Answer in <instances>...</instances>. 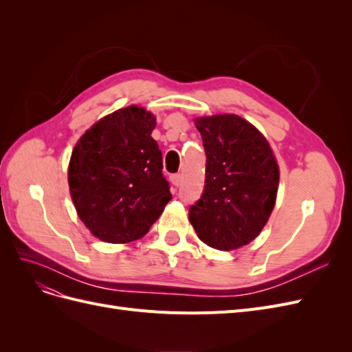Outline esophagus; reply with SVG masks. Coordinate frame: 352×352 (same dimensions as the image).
Masks as SVG:
<instances>
[{"instance_id":"obj_1","label":"esophagus","mask_w":352,"mask_h":352,"mask_svg":"<svg viewBox=\"0 0 352 352\" xmlns=\"http://www.w3.org/2000/svg\"><path fill=\"white\" fill-rule=\"evenodd\" d=\"M172 184L175 186H180V184H182V175H172Z\"/></svg>"}]
</instances>
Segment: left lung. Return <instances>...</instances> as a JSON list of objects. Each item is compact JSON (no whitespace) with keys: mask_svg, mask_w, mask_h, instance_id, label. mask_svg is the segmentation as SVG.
Here are the masks:
<instances>
[{"mask_svg":"<svg viewBox=\"0 0 352 352\" xmlns=\"http://www.w3.org/2000/svg\"><path fill=\"white\" fill-rule=\"evenodd\" d=\"M206 151V185L189 207L198 238L220 251L257 238L274 207L279 168L272 148L255 127L235 114L195 122Z\"/></svg>","mask_w":352,"mask_h":352,"instance_id":"1","label":"left lung"}]
</instances>
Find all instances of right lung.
I'll return each mask as SVG.
<instances>
[{
    "label": "right lung",
    "instance_id": "1",
    "mask_svg": "<svg viewBox=\"0 0 352 352\" xmlns=\"http://www.w3.org/2000/svg\"><path fill=\"white\" fill-rule=\"evenodd\" d=\"M151 113L131 105L95 123L74 146L69 186L80 220L110 243L142 238L172 199Z\"/></svg>",
    "mask_w": 352,
    "mask_h": 352
}]
</instances>
